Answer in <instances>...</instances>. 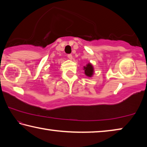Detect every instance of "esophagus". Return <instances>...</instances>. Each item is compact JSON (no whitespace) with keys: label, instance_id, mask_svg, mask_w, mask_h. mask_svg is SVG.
Masks as SVG:
<instances>
[{"label":"esophagus","instance_id":"obj_1","mask_svg":"<svg viewBox=\"0 0 147 147\" xmlns=\"http://www.w3.org/2000/svg\"><path fill=\"white\" fill-rule=\"evenodd\" d=\"M67 58L69 59H73V56H72V54H68L67 55Z\"/></svg>","mask_w":147,"mask_h":147}]
</instances>
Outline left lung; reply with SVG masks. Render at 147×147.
I'll return each instance as SVG.
<instances>
[{"label": "left lung", "mask_w": 147, "mask_h": 147, "mask_svg": "<svg viewBox=\"0 0 147 147\" xmlns=\"http://www.w3.org/2000/svg\"><path fill=\"white\" fill-rule=\"evenodd\" d=\"M86 75L89 77H91L93 74V67L91 63H88L86 67H84Z\"/></svg>", "instance_id": "1"}]
</instances>
